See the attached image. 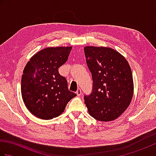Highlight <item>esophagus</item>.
I'll use <instances>...</instances> for the list:
<instances>
[{
	"instance_id": "1",
	"label": "esophagus",
	"mask_w": 156,
	"mask_h": 156,
	"mask_svg": "<svg viewBox=\"0 0 156 156\" xmlns=\"http://www.w3.org/2000/svg\"><path fill=\"white\" fill-rule=\"evenodd\" d=\"M76 94H77L78 96H80L81 94H82V91L80 88H78L77 91H76Z\"/></svg>"
}]
</instances>
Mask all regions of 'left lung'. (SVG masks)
Returning <instances> with one entry per match:
<instances>
[{"mask_svg":"<svg viewBox=\"0 0 156 156\" xmlns=\"http://www.w3.org/2000/svg\"><path fill=\"white\" fill-rule=\"evenodd\" d=\"M84 49L93 81L92 92L84 95L89 114L98 121L115 120L127 108L133 97L130 66L111 48L87 46Z\"/></svg>","mask_w":156,"mask_h":156,"instance_id":"obj_1","label":"left lung"}]
</instances>
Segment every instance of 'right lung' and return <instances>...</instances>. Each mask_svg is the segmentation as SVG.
Listing matches in <instances>:
<instances>
[{
  "label": "right lung",
  "mask_w": 156,
  "mask_h": 156,
  "mask_svg": "<svg viewBox=\"0 0 156 156\" xmlns=\"http://www.w3.org/2000/svg\"><path fill=\"white\" fill-rule=\"evenodd\" d=\"M72 49L47 48L35 54L25 66L21 78L22 98L35 117L45 120L58 117L76 96L68 90L67 80L58 71Z\"/></svg>",
  "instance_id": "obj_1"
}]
</instances>
